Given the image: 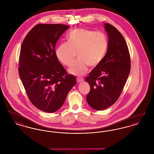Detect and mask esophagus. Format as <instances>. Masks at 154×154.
I'll use <instances>...</instances> for the list:
<instances>
[{
    "label": "esophagus",
    "mask_w": 154,
    "mask_h": 154,
    "mask_svg": "<svg viewBox=\"0 0 154 154\" xmlns=\"http://www.w3.org/2000/svg\"><path fill=\"white\" fill-rule=\"evenodd\" d=\"M77 81L79 83H82V82H83V81H84V79H83V78H81V77L77 78Z\"/></svg>",
    "instance_id": "obj_1"
}]
</instances>
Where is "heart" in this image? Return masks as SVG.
Instances as JSON below:
<instances>
[{
  "mask_svg": "<svg viewBox=\"0 0 154 154\" xmlns=\"http://www.w3.org/2000/svg\"><path fill=\"white\" fill-rule=\"evenodd\" d=\"M67 43L59 44L56 55L64 65L71 66L77 54L79 58L69 70V73L82 75L87 72L89 65H98L104 58L108 46L104 33L84 29H75L67 36Z\"/></svg>",
  "mask_w": 154,
  "mask_h": 154,
  "instance_id": "1",
  "label": "heart"
}]
</instances>
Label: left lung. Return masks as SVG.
Wrapping results in <instances>:
<instances>
[{
	"mask_svg": "<svg viewBox=\"0 0 154 154\" xmlns=\"http://www.w3.org/2000/svg\"><path fill=\"white\" fill-rule=\"evenodd\" d=\"M104 29L109 38L106 54L85 79L91 87L87 101L96 110L106 109L116 103L131 70L130 54L124 37L109 23H104Z\"/></svg>",
	"mask_w": 154,
	"mask_h": 154,
	"instance_id": "left-lung-1",
	"label": "left lung"
}]
</instances>
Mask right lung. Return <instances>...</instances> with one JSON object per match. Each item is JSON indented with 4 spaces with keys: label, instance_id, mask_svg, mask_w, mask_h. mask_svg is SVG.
I'll use <instances>...</instances> for the list:
<instances>
[{
    "label": "right lung",
    "instance_id": "add662e5",
    "mask_svg": "<svg viewBox=\"0 0 154 154\" xmlns=\"http://www.w3.org/2000/svg\"><path fill=\"white\" fill-rule=\"evenodd\" d=\"M70 27L62 24H37L23 41L19 75L30 101L46 112L59 110L76 84L67 74L55 53V45Z\"/></svg>",
    "mask_w": 154,
    "mask_h": 154
}]
</instances>
